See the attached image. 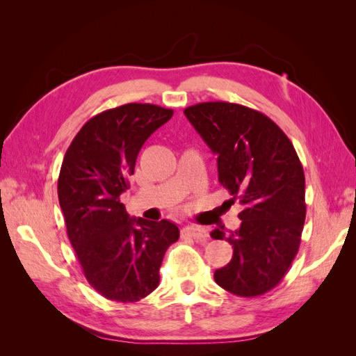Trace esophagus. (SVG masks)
<instances>
[{
	"mask_svg": "<svg viewBox=\"0 0 356 356\" xmlns=\"http://www.w3.org/2000/svg\"><path fill=\"white\" fill-rule=\"evenodd\" d=\"M182 236H188V238H193L195 241H204L208 238V232L207 229L199 227V225H191V227H186L182 230Z\"/></svg>",
	"mask_w": 356,
	"mask_h": 356,
	"instance_id": "1",
	"label": "esophagus"
}]
</instances>
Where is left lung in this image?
<instances>
[{
    "label": "left lung",
    "mask_w": 356,
    "mask_h": 356,
    "mask_svg": "<svg viewBox=\"0 0 356 356\" xmlns=\"http://www.w3.org/2000/svg\"><path fill=\"white\" fill-rule=\"evenodd\" d=\"M184 114L217 156L220 184L243 207L238 230L211 233L233 248L215 282L239 297L261 296L282 281L298 252L306 220L303 166L282 129L260 111L202 102Z\"/></svg>",
    "instance_id": "1"
}]
</instances>
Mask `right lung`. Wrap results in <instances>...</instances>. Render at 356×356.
I'll list each match as a JSON object with an SVG mask.
<instances>
[{
    "instance_id": "add662e5",
    "label": "right lung",
    "mask_w": 356,
    "mask_h": 356,
    "mask_svg": "<svg viewBox=\"0 0 356 356\" xmlns=\"http://www.w3.org/2000/svg\"><path fill=\"white\" fill-rule=\"evenodd\" d=\"M174 111L126 104L92 117L75 135L58 179L70 242L88 282L108 300L134 303L159 286L179 230L168 220L131 218L120 202L139 149Z\"/></svg>"
}]
</instances>
